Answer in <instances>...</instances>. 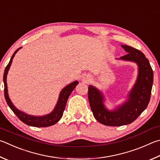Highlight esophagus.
Masks as SVG:
<instances>
[{
    "label": "esophagus",
    "mask_w": 160,
    "mask_h": 160,
    "mask_svg": "<svg viewBox=\"0 0 160 160\" xmlns=\"http://www.w3.org/2000/svg\"><path fill=\"white\" fill-rule=\"evenodd\" d=\"M82 80L86 82H91L92 80V78L91 75L89 74H85L82 76Z\"/></svg>",
    "instance_id": "obj_1"
}]
</instances>
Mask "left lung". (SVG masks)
<instances>
[{
	"mask_svg": "<svg viewBox=\"0 0 160 160\" xmlns=\"http://www.w3.org/2000/svg\"><path fill=\"white\" fill-rule=\"evenodd\" d=\"M126 55L118 60L132 62L138 66L136 82L124 102L112 110L106 108L103 92L93 85H89L88 99L96 120L107 126L119 127L133 122L146 108L150 99L153 83V71L148 59L143 52L126 45H122Z\"/></svg>",
	"mask_w": 160,
	"mask_h": 160,
	"instance_id": "8db88e82",
	"label": "left lung"
}]
</instances>
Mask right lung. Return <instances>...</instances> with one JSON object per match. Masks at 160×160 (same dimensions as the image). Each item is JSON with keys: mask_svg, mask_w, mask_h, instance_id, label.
Returning <instances> with one entry per match:
<instances>
[{"mask_svg": "<svg viewBox=\"0 0 160 160\" xmlns=\"http://www.w3.org/2000/svg\"><path fill=\"white\" fill-rule=\"evenodd\" d=\"M22 48H19V49L14 52V53L12 54L11 57V59L9 63H8L6 68L5 69L4 75H3V82H4V95L5 100L8 105L9 106L10 109L12 110L14 114H15L20 120L22 121L23 122L27 124L28 126H33L36 127H50L52 125H54L60 120V119L62 118L63 111L65 110V107L66 105V102L71 95V92H72L75 87L78 85V80H75L73 82L68 84L66 85L65 88L62 89L61 91L59 98H58L57 103L55 106L54 110H52L51 112L49 114L41 115V116H37V115H28L27 113L22 111V110H19L14 106V104L12 102L10 98L8 95V85H7V75L8 73V71L10 70V66L12 62V59L14 57V55L18 52Z\"/></svg>", "mask_w": 160, "mask_h": 160, "instance_id": "add662e5", "label": "right lung"}]
</instances>
